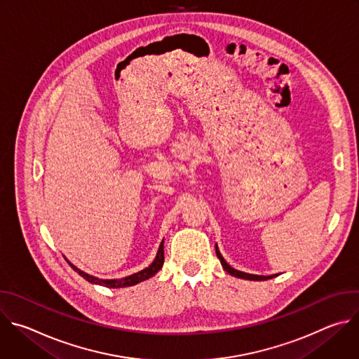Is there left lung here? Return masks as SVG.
<instances>
[{
    "label": "left lung",
    "mask_w": 359,
    "mask_h": 359,
    "mask_svg": "<svg viewBox=\"0 0 359 359\" xmlns=\"http://www.w3.org/2000/svg\"><path fill=\"white\" fill-rule=\"evenodd\" d=\"M216 254H217V257H219V260H220V263H222L223 269H224L230 276H233V277L243 278V280H250V281H264V280H269V278H273V277H276V276H277V274H273V276H257V274H248V273L238 271V270L233 269V267H231L230 264H227V262L223 259V255H222V252L219 251L217 244H216Z\"/></svg>",
    "instance_id": "obj_1"
}]
</instances>
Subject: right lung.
Here are the masks:
<instances>
[{
  "instance_id": "add662e5",
  "label": "right lung",
  "mask_w": 359,
  "mask_h": 359,
  "mask_svg": "<svg viewBox=\"0 0 359 359\" xmlns=\"http://www.w3.org/2000/svg\"><path fill=\"white\" fill-rule=\"evenodd\" d=\"M67 260V259H65ZM68 262V260H67ZM163 262H165V252H163V240L159 245V250L156 252V257L155 260H153L149 267L135 273V274H130L128 277H123V278H114V280H104V278H97V277H93L90 274H86L85 271L79 270L78 267H75L71 262H68V264L72 267V270H75L81 277H83L86 281H89L90 284H96V285H104V287H108V288H123V287H130V285H135V284H139L144 280H149L150 277L155 276L162 267H163Z\"/></svg>"
}]
</instances>
